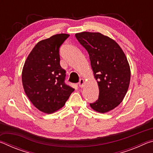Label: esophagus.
<instances>
[{"label": "esophagus", "instance_id": "obj_1", "mask_svg": "<svg viewBox=\"0 0 153 153\" xmlns=\"http://www.w3.org/2000/svg\"><path fill=\"white\" fill-rule=\"evenodd\" d=\"M84 84H85V82H84V79H79V82H78V85L80 88H83L84 86Z\"/></svg>", "mask_w": 153, "mask_h": 153}]
</instances>
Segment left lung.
<instances>
[{"label":"left lung","instance_id":"obj_1","mask_svg":"<svg viewBox=\"0 0 153 153\" xmlns=\"http://www.w3.org/2000/svg\"><path fill=\"white\" fill-rule=\"evenodd\" d=\"M76 38L88 53L99 88L98 100L90 107L101 113L113 110L122 102L130 82L126 56L115 40L100 33H77Z\"/></svg>","mask_w":153,"mask_h":153}]
</instances>
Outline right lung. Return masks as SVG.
Segmentation results:
<instances>
[{
    "label": "right lung",
    "mask_w": 153,
    "mask_h": 153,
    "mask_svg": "<svg viewBox=\"0 0 153 153\" xmlns=\"http://www.w3.org/2000/svg\"><path fill=\"white\" fill-rule=\"evenodd\" d=\"M69 36L59 33L36 44L22 71L24 91L32 104L42 112L60 109L74 91L65 82L66 71L60 65L59 48Z\"/></svg>",
    "instance_id": "right-lung-1"
}]
</instances>
